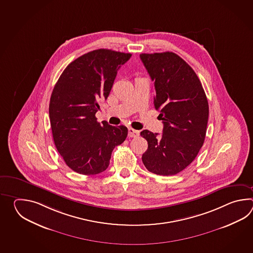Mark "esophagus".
I'll list each match as a JSON object with an SVG mask.
<instances>
[{"mask_svg":"<svg viewBox=\"0 0 253 253\" xmlns=\"http://www.w3.org/2000/svg\"><path fill=\"white\" fill-rule=\"evenodd\" d=\"M140 132L138 130L134 128H128L129 137H137L139 135Z\"/></svg>","mask_w":253,"mask_h":253,"instance_id":"1","label":"esophagus"}]
</instances>
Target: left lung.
I'll list each match as a JSON object with an SVG mask.
<instances>
[{"label": "left lung", "instance_id": "1", "mask_svg": "<svg viewBox=\"0 0 253 253\" xmlns=\"http://www.w3.org/2000/svg\"><path fill=\"white\" fill-rule=\"evenodd\" d=\"M155 83V108L163 120V134L148 130L140 134L148 144L142 156L146 169L173 175L194 161L204 145L209 105L194 70L173 52L140 54Z\"/></svg>", "mask_w": 253, "mask_h": 253}]
</instances>
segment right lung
<instances>
[{
    "mask_svg": "<svg viewBox=\"0 0 253 253\" xmlns=\"http://www.w3.org/2000/svg\"><path fill=\"white\" fill-rule=\"evenodd\" d=\"M130 53L99 48L67 66L51 93L48 114L54 144L66 165L78 173L105 171L111 154L127 135L125 126L98 123L99 101L107 99L121 65Z\"/></svg>",
    "mask_w": 253,
    "mask_h": 253,
    "instance_id": "right-lung-1",
    "label": "right lung"
}]
</instances>
